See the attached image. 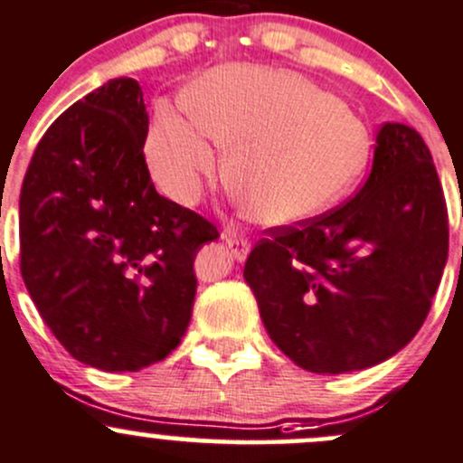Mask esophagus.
Here are the masks:
<instances>
[{"label":"esophagus","instance_id":"esophagus-1","mask_svg":"<svg viewBox=\"0 0 463 463\" xmlns=\"http://www.w3.org/2000/svg\"><path fill=\"white\" fill-rule=\"evenodd\" d=\"M222 241H225L227 247L232 250L233 259L236 260L247 259V254H250V250H251L250 238L242 236V233L238 230H233V227H225V232H222Z\"/></svg>","mask_w":463,"mask_h":463}]
</instances>
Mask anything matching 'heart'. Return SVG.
I'll return each mask as SVG.
<instances>
[{"mask_svg":"<svg viewBox=\"0 0 463 463\" xmlns=\"http://www.w3.org/2000/svg\"><path fill=\"white\" fill-rule=\"evenodd\" d=\"M184 109L162 104L145 142L162 194L194 204L221 169L265 225L307 221L345 196L370 160V131L312 80L283 69L227 64L189 89Z\"/></svg>","mask_w":463,"mask_h":463,"instance_id":"b5f03b06","label":"heart"}]
</instances>
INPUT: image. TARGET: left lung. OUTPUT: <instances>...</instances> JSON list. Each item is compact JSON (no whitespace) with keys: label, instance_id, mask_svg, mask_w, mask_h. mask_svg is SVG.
Here are the masks:
<instances>
[{"label":"left lung","instance_id":"8db88e82","mask_svg":"<svg viewBox=\"0 0 463 463\" xmlns=\"http://www.w3.org/2000/svg\"><path fill=\"white\" fill-rule=\"evenodd\" d=\"M446 259L448 209L430 149L414 128L385 122L359 192L267 230L242 276L285 356L309 373L343 374L412 341Z\"/></svg>","mask_w":463,"mask_h":463}]
</instances>
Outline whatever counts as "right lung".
Returning a JSON list of instances; mask_svg holds the SVG:
<instances>
[{"mask_svg":"<svg viewBox=\"0 0 463 463\" xmlns=\"http://www.w3.org/2000/svg\"><path fill=\"white\" fill-rule=\"evenodd\" d=\"M136 80H109L42 136L19 196V269L73 359L136 373L175 350L213 222L156 192Z\"/></svg>","mask_w":463,"mask_h":463,"instance_id":"right-lung-1","label":"right lung"}]
</instances>
